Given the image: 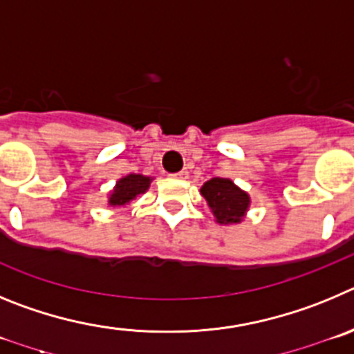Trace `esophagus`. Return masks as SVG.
I'll list each match as a JSON object with an SVG mask.
<instances>
[{
	"label": "esophagus",
	"mask_w": 354,
	"mask_h": 354,
	"mask_svg": "<svg viewBox=\"0 0 354 354\" xmlns=\"http://www.w3.org/2000/svg\"><path fill=\"white\" fill-rule=\"evenodd\" d=\"M189 176V173H187V171H180V173H174L173 174V178H178V180H185V178Z\"/></svg>",
	"instance_id": "esophagus-1"
}]
</instances>
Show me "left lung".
<instances>
[{"instance_id":"obj_1","label":"left lung","mask_w":354,"mask_h":354,"mask_svg":"<svg viewBox=\"0 0 354 354\" xmlns=\"http://www.w3.org/2000/svg\"><path fill=\"white\" fill-rule=\"evenodd\" d=\"M201 196L205 197L218 224H238L243 221L250 197L238 189L229 178H212L201 187Z\"/></svg>"}]
</instances>
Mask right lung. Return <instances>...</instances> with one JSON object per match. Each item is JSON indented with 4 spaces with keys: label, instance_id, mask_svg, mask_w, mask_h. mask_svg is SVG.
<instances>
[{
    "label": "right lung",
    "instance_id": "add662e5",
    "mask_svg": "<svg viewBox=\"0 0 354 354\" xmlns=\"http://www.w3.org/2000/svg\"><path fill=\"white\" fill-rule=\"evenodd\" d=\"M151 178L142 176V174H129V176L118 180L116 187L109 194L111 206H125L130 201H133L139 194H145L148 190Z\"/></svg>",
    "mask_w": 354,
    "mask_h": 354
}]
</instances>
